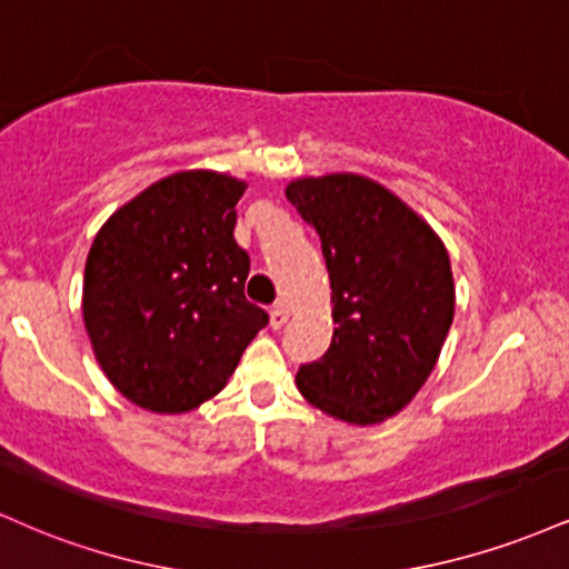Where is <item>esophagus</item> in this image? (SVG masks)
Segmentation results:
<instances>
[{"label": "esophagus", "instance_id": "obj_1", "mask_svg": "<svg viewBox=\"0 0 569 569\" xmlns=\"http://www.w3.org/2000/svg\"><path fill=\"white\" fill-rule=\"evenodd\" d=\"M286 321H289V310L283 305H276L270 310V326L272 329H283Z\"/></svg>", "mask_w": 569, "mask_h": 569}]
</instances>
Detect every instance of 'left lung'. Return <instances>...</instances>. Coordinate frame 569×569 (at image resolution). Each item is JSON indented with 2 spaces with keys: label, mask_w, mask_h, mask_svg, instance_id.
<instances>
[{
  "label": "left lung",
  "mask_w": 569,
  "mask_h": 569,
  "mask_svg": "<svg viewBox=\"0 0 569 569\" xmlns=\"http://www.w3.org/2000/svg\"><path fill=\"white\" fill-rule=\"evenodd\" d=\"M286 198L321 234L337 323L321 361L297 371L299 393L348 426H380L409 407L441 356L455 318L447 246L369 176H305Z\"/></svg>",
  "instance_id": "8db88e82"
}]
</instances>
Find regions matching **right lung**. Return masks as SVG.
<instances>
[{"instance_id": "obj_1", "label": "right lung", "mask_w": 569, "mask_h": 569, "mask_svg": "<svg viewBox=\"0 0 569 569\" xmlns=\"http://www.w3.org/2000/svg\"><path fill=\"white\" fill-rule=\"evenodd\" d=\"M246 181L179 171L103 221L82 280V321L107 380L154 415L198 409L224 388L267 312L246 299L234 243Z\"/></svg>"}]
</instances>
